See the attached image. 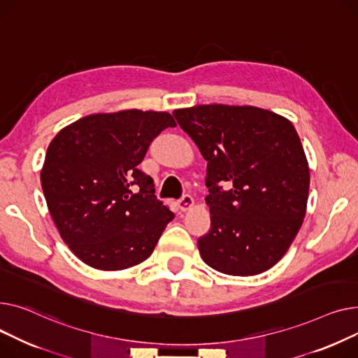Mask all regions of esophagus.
<instances>
[{
	"instance_id": "34e87169",
	"label": "esophagus",
	"mask_w": 358,
	"mask_h": 358,
	"mask_svg": "<svg viewBox=\"0 0 358 358\" xmlns=\"http://www.w3.org/2000/svg\"><path fill=\"white\" fill-rule=\"evenodd\" d=\"M194 205V198L191 195H183L179 201H178V206L182 213H186L189 208Z\"/></svg>"
}]
</instances>
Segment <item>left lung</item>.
Listing matches in <instances>:
<instances>
[{"instance_id":"left-lung-1","label":"left lung","mask_w":358,"mask_h":358,"mask_svg":"<svg viewBox=\"0 0 358 358\" xmlns=\"http://www.w3.org/2000/svg\"><path fill=\"white\" fill-rule=\"evenodd\" d=\"M173 117L208 162L211 229L198 238L201 257L231 276L268 270L306 211L309 167L293 124L251 105H196Z\"/></svg>"}]
</instances>
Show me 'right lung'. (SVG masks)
<instances>
[{"label": "right lung", "mask_w": 358, "mask_h": 358, "mask_svg": "<svg viewBox=\"0 0 358 358\" xmlns=\"http://www.w3.org/2000/svg\"><path fill=\"white\" fill-rule=\"evenodd\" d=\"M175 125L169 113L92 114L49 144L41 187L60 237L85 264L122 270L153 253L175 214L137 166L152 141Z\"/></svg>", "instance_id": "obj_1"}]
</instances>
